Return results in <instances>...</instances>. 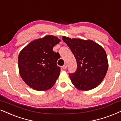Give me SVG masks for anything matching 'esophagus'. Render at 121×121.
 <instances>
[{
    "mask_svg": "<svg viewBox=\"0 0 121 121\" xmlns=\"http://www.w3.org/2000/svg\"><path fill=\"white\" fill-rule=\"evenodd\" d=\"M67 67H68V65H67V64H64V65H63V66H62V68H63L64 69H66L67 68Z\"/></svg>",
    "mask_w": 121,
    "mask_h": 121,
    "instance_id": "34e87169",
    "label": "esophagus"
}]
</instances>
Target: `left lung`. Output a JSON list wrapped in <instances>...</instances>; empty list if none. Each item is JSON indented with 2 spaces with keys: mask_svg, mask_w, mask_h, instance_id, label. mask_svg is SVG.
Masks as SVG:
<instances>
[{
  "mask_svg": "<svg viewBox=\"0 0 121 121\" xmlns=\"http://www.w3.org/2000/svg\"><path fill=\"white\" fill-rule=\"evenodd\" d=\"M74 55L77 68L69 77L74 86L81 90H90L101 83L107 74L108 62L103 48L91 40L62 37Z\"/></svg>",
  "mask_w": 121,
  "mask_h": 121,
  "instance_id": "left-lung-1",
  "label": "left lung"
}]
</instances>
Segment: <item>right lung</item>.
Here are the masks:
<instances>
[{"label": "right lung", "mask_w": 121, "mask_h": 121, "mask_svg": "<svg viewBox=\"0 0 121 121\" xmlns=\"http://www.w3.org/2000/svg\"><path fill=\"white\" fill-rule=\"evenodd\" d=\"M60 42L57 37L47 35L31 42L20 52L19 72L29 87L44 91L54 85L61 68L56 64L60 54L53 51V48Z\"/></svg>", "instance_id": "obj_1"}]
</instances>
